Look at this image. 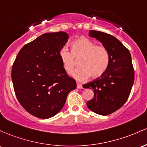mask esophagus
I'll return each instance as SVG.
<instances>
[{
    "label": "esophagus",
    "instance_id": "obj_1",
    "mask_svg": "<svg viewBox=\"0 0 147 147\" xmlns=\"http://www.w3.org/2000/svg\"><path fill=\"white\" fill-rule=\"evenodd\" d=\"M77 88L78 89H82V86L81 85V83L79 82H77Z\"/></svg>",
    "mask_w": 147,
    "mask_h": 147
}]
</instances>
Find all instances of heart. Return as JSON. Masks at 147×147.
Wrapping results in <instances>:
<instances>
[{
    "mask_svg": "<svg viewBox=\"0 0 147 147\" xmlns=\"http://www.w3.org/2000/svg\"><path fill=\"white\" fill-rule=\"evenodd\" d=\"M72 52L62 48L59 57L66 71L71 74L80 60L81 67L73 72L72 76L78 80H84L91 76L98 78L105 73L110 63V53L108 49L102 46H96L90 39L82 37L72 42Z\"/></svg>",
    "mask_w": 147,
    "mask_h": 147,
    "instance_id": "b5f03b06",
    "label": "heart"
}]
</instances>
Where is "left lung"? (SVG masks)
<instances>
[{
  "label": "left lung",
  "mask_w": 147,
  "mask_h": 147,
  "mask_svg": "<svg viewBox=\"0 0 147 147\" xmlns=\"http://www.w3.org/2000/svg\"><path fill=\"white\" fill-rule=\"evenodd\" d=\"M89 36L99 41L108 49L110 63L100 78L83 85L94 93V98L87 102V106L98 115H108L122 107L131 93L134 82L131 55L122 43L113 35L90 30Z\"/></svg>",
  "instance_id": "left-lung-1"
}]
</instances>
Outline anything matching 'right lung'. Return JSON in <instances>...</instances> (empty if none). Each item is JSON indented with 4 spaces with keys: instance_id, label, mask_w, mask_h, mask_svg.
<instances>
[{
    "instance_id": "1",
    "label": "right lung",
    "mask_w": 147,
    "mask_h": 147,
    "mask_svg": "<svg viewBox=\"0 0 147 147\" xmlns=\"http://www.w3.org/2000/svg\"><path fill=\"white\" fill-rule=\"evenodd\" d=\"M68 39L65 32L43 34L26 44L13 64L11 80L16 98L36 117L55 116L62 109L69 92L76 87L59 57Z\"/></svg>"
}]
</instances>
